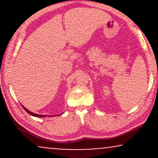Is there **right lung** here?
Returning a JSON list of instances; mask_svg holds the SVG:
<instances>
[{"mask_svg": "<svg viewBox=\"0 0 158 158\" xmlns=\"http://www.w3.org/2000/svg\"><path fill=\"white\" fill-rule=\"evenodd\" d=\"M22 107L23 108V109H24L25 111H27L28 114H29L30 115H31V116H36V117H46V116H47V115H39V114H36L32 113V112H31L30 111H29V110H28L27 109H26V108H25L24 106H22ZM57 116H58V115H57Z\"/></svg>", "mask_w": 158, "mask_h": 158, "instance_id": "obj_1", "label": "right lung"}]
</instances>
